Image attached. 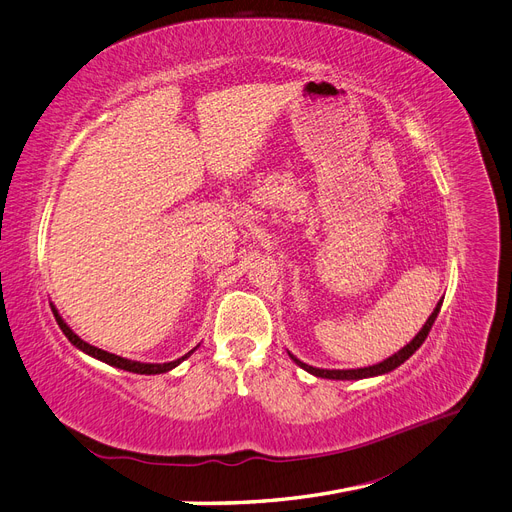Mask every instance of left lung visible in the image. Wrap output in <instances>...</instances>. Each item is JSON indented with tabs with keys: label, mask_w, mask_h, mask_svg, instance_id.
<instances>
[{
	"label": "left lung",
	"mask_w": 512,
	"mask_h": 512,
	"mask_svg": "<svg viewBox=\"0 0 512 512\" xmlns=\"http://www.w3.org/2000/svg\"><path fill=\"white\" fill-rule=\"evenodd\" d=\"M440 307H442V299H440V303L436 305V309H433V314L427 318V322L423 324V329L416 333V337L412 339V342L408 344V346H404L401 348L399 352H395L393 356H389V359L386 361H382V363H378V365H371V367H361V369H318V367H312V365H307V363H303V361H299L297 356L294 354H290V359L297 363L299 367H303L305 371H309V374L312 376H318V378H329V380H363V378H374V376H382V374H389V371H393V369H397L401 363H406L410 356L423 346V342L427 339V335H429V331H431V327H433V322H436V318H438V314H440Z\"/></svg>",
	"instance_id": "obj_1"
}]
</instances>
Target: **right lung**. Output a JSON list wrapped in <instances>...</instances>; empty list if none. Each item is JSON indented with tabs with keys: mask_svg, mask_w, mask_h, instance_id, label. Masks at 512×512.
<instances>
[{
	"mask_svg": "<svg viewBox=\"0 0 512 512\" xmlns=\"http://www.w3.org/2000/svg\"><path fill=\"white\" fill-rule=\"evenodd\" d=\"M51 309H53V314H55V320H57V324H59V329L64 331V335L70 339V344L72 346H76L79 350H83L85 354H89V356H94V359H100V361H104V363H108V365H113V367H119V369H126V371H132V374H147V376H151V374H166V371H170L173 367H177L181 361H185L188 359V356L198 348H194V350H190L188 354H183L181 359H177V361H170V363H141V361H130V359H123V356H117V354H111V352H106V350H100V348H96V346H91V344H87V342H83V339L76 335L68 324L64 322V318L59 316V312L57 309L51 305Z\"/></svg>",
	"mask_w": 512,
	"mask_h": 512,
	"instance_id": "1",
	"label": "right lung"
}]
</instances>
